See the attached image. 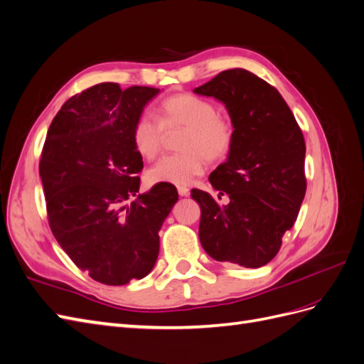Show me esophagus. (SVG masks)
<instances>
[{"instance_id": "1", "label": "esophagus", "mask_w": 364, "mask_h": 364, "mask_svg": "<svg viewBox=\"0 0 364 364\" xmlns=\"http://www.w3.org/2000/svg\"><path fill=\"white\" fill-rule=\"evenodd\" d=\"M178 193H179V196L185 197V196L190 194V188H188V186H178Z\"/></svg>"}]
</instances>
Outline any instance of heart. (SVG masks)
Masks as SVG:
<instances>
[{
  "mask_svg": "<svg viewBox=\"0 0 364 364\" xmlns=\"http://www.w3.org/2000/svg\"><path fill=\"white\" fill-rule=\"evenodd\" d=\"M185 127L181 138L182 153L161 158L147 171L150 183L188 185L206 168V159L228 156L234 142V127L218 115L217 107L193 94H176L161 103L159 121L141 115L132 129V141L138 155L153 159L162 149L164 129Z\"/></svg>",
  "mask_w": 364,
  "mask_h": 364,
  "instance_id": "obj_1",
  "label": "heart"
}]
</instances>
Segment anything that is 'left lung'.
<instances>
[{
  "mask_svg": "<svg viewBox=\"0 0 364 364\" xmlns=\"http://www.w3.org/2000/svg\"><path fill=\"white\" fill-rule=\"evenodd\" d=\"M222 102L232 121L226 162L209 174L218 199L191 190L200 205L199 238L209 257L257 269L277 257L306 190L305 141L277 87L243 68L226 70L196 87Z\"/></svg>",
  "mask_w": 364,
  "mask_h": 364,
  "instance_id": "1",
  "label": "left lung"
}]
</instances>
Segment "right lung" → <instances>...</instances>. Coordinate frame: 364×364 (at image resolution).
Here are the masks:
<instances>
[{"label":"right lung","instance_id":"add662e5","mask_svg":"<svg viewBox=\"0 0 364 364\" xmlns=\"http://www.w3.org/2000/svg\"><path fill=\"white\" fill-rule=\"evenodd\" d=\"M158 94L149 86L95 85L60 107L42 149L39 174L51 232L77 267L106 285L151 272L159 229L179 199L170 183L138 194L142 158L132 129Z\"/></svg>","mask_w":364,"mask_h":364}]
</instances>
